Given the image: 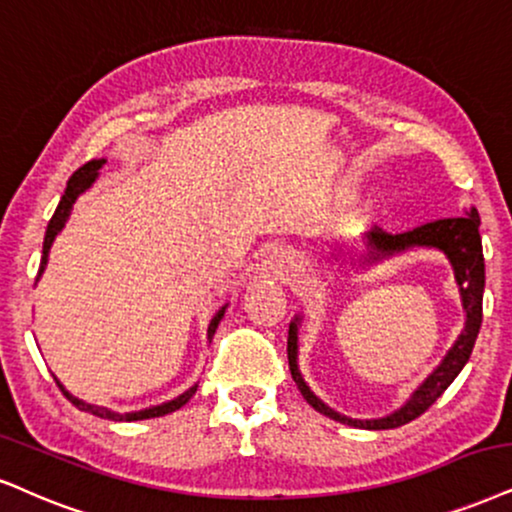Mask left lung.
<instances>
[{"instance_id":"obj_1","label":"left lung","mask_w":512,"mask_h":512,"mask_svg":"<svg viewBox=\"0 0 512 512\" xmlns=\"http://www.w3.org/2000/svg\"><path fill=\"white\" fill-rule=\"evenodd\" d=\"M368 261L375 263L380 258H387L391 254H399L410 246H434L441 249L449 256L453 270H456V282L460 287V296H463V308H465V330L458 337V342L453 344V349L446 353L444 363L420 384V389L410 396L406 406L396 413L387 415V418L377 420H353L346 415L337 413L330 406H325L311 389L306 387L304 377H301L299 365H296V323L299 318L289 325V337H287V358H289V370L299 387L304 399L318 410V413L327 415V418L344 422V425L361 427V430H394V427L406 425V422L420 418L434 401L449 389V384L456 380L458 372L463 370V365L468 363L472 346L479 334V325H482V294H484V254H482V237H479V216L472 208L468 216L460 218H441L434 223H425L410 232H401V235H391V232L375 227L368 235Z\"/></svg>"}]
</instances>
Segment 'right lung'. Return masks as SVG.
<instances>
[{
    "label": "right lung",
    "mask_w": 512,
    "mask_h": 512,
    "mask_svg": "<svg viewBox=\"0 0 512 512\" xmlns=\"http://www.w3.org/2000/svg\"><path fill=\"white\" fill-rule=\"evenodd\" d=\"M102 166H104V159H99V161H87L85 166L75 170V173L71 175V180H68V185H66V192H63V197H61V201H59V206H56L54 216H52V220H49V225H47V235H44V246H42V261H40V270H37V277L42 275L44 266H47V256H49V249H52V242H54V237L59 235V232H61V227L66 225L68 216H71V208H73V204H75V199H78L80 194L85 192V189L90 187L94 180H97V175H99V168H102ZM225 308H227V306H223V308H220V311H218L216 315H213L211 325H208V339H211L213 334H216V327H218V323H220V318H223ZM56 384H59V389L63 391V394H66V399L71 401L73 406L78 408V410H85V413H92V415H97V418H104V420H118V422H121V420L130 422V420L161 418V415H168V413H173V410H178V408L185 406V403H187V401L192 399V396H194V391H197V384H194L192 389H187L185 394L178 396V399H173V401L163 403V406H154V408H147V410H137V413H125V415H123V413H113V410H109V408L90 406V403H85V401L75 399V396L68 394V391L63 389V384H61L59 380H56Z\"/></svg>",
    "instance_id": "obj_1"
}]
</instances>
